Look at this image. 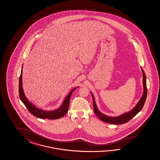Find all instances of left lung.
<instances>
[{"instance_id":"8db88e82","label":"left lung","mask_w":160,"mask_h":160,"mask_svg":"<svg viewBox=\"0 0 160 160\" xmlns=\"http://www.w3.org/2000/svg\"><path fill=\"white\" fill-rule=\"evenodd\" d=\"M141 69H142V84H143V88H144L143 94L142 95L141 98L139 100V102L130 112H127L119 116L114 117H109L106 115L103 114L98 109L96 102H95L94 95L91 92L92 98H93L94 112L101 121L106 122V123L113 124H121L126 123L127 122L130 121L132 118H133L136 115L141 111V110L144 106L146 98H147V96L146 76L145 74L144 70L142 69V67H141Z\"/></svg>"}]
</instances>
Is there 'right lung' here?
Listing matches in <instances>:
<instances>
[{
	"mask_svg": "<svg viewBox=\"0 0 160 160\" xmlns=\"http://www.w3.org/2000/svg\"><path fill=\"white\" fill-rule=\"evenodd\" d=\"M22 67L21 69V75L19 78V88L18 93L20 100L22 103L24 104L26 108H27L29 112L37 118L41 119H57L59 118H62L64 116L69 108V100L70 97L73 92L78 87L72 89L69 93L67 96L66 97L64 100L63 102L62 105L58 109L52 110V111H45L42 109L37 108L36 106L34 105L32 103L28 100L27 97L25 96L24 92L22 88Z\"/></svg>",
	"mask_w": 160,
	"mask_h": 160,
	"instance_id": "1",
	"label": "right lung"
}]
</instances>
